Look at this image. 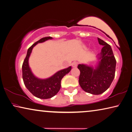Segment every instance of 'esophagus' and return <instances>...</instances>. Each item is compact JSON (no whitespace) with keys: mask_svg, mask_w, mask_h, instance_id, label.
I'll return each instance as SVG.
<instances>
[{"mask_svg":"<svg viewBox=\"0 0 132 132\" xmlns=\"http://www.w3.org/2000/svg\"><path fill=\"white\" fill-rule=\"evenodd\" d=\"M78 62H77V61H74V62H72V64H71V65H72L73 68H76L77 65H78Z\"/></svg>","mask_w":132,"mask_h":132,"instance_id":"1","label":"esophagus"}]
</instances>
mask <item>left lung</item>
<instances>
[{
  "label": "left lung",
  "mask_w": 132,
  "mask_h": 132,
  "mask_svg": "<svg viewBox=\"0 0 132 132\" xmlns=\"http://www.w3.org/2000/svg\"><path fill=\"white\" fill-rule=\"evenodd\" d=\"M99 44L103 47L98 55L99 63L95 68L79 64L80 71L79 84L84 91L99 95L106 91L115 78L116 61L109 44L98 38Z\"/></svg>",
  "instance_id": "8db88e82"
}]
</instances>
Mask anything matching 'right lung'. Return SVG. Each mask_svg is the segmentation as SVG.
<instances>
[{
    "instance_id": "right-lung-1",
    "label": "right lung",
    "mask_w": 132,
    "mask_h": 132,
    "mask_svg": "<svg viewBox=\"0 0 132 132\" xmlns=\"http://www.w3.org/2000/svg\"><path fill=\"white\" fill-rule=\"evenodd\" d=\"M51 37H46L41 38L28 49L22 65V77L24 84L27 89L34 96L40 99H49L55 96L61 88V81L62 78L70 72L71 67L60 70L53 76L47 79H42L36 77L32 73L29 67V58L33 47L37 44L52 39Z\"/></svg>"
}]
</instances>
